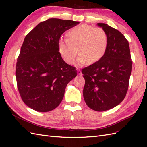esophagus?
Masks as SVG:
<instances>
[{
	"mask_svg": "<svg viewBox=\"0 0 147 147\" xmlns=\"http://www.w3.org/2000/svg\"><path fill=\"white\" fill-rule=\"evenodd\" d=\"M77 73H78V74L79 75H80V76H82V72L80 70H77Z\"/></svg>",
	"mask_w": 147,
	"mask_h": 147,
	"instance_id": "obj_1",
	"label": "esophagus"
}]
</instances>
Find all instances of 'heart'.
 <instances>
[{
  "label": "heart",
  "instance_id": "heart-1",
  "mask_svg": "<svg viewBox=\"0 0 147 147\" xmlns=\"http://www.w3.org/2000/svg\"><path fill=\"white\" fill-rule=\"evenodd\" d=\"M66 36L67 39L59 40L58 50L69 64L74 63L78 50L80 54L77 64L82 65L87 61L93 63L100 59L107 48V35L100 28L82 24L68 30Z\"/></svg>",
  "mask_w": 147,
  "mask_h": 147
}]
</instances>
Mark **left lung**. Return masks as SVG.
<instances>
[{
	"label": "left lung",
	"instance_id": "obj_1",
	"mask_svg": "<svg viewBox=\"0 0 147 147\" xmlns=\"http://www.w3.org/2000/svg\"><path fill=\"white\" fill-rule=\"evenodd\" d=\"M108 38L104 55L82 69L85 80L83 97L90 109L102 112L117 106L128 90L132 61L129 45L124 35L105 23H98Z\"/></svg>",
	"mask_w": 147,
	"mask_h": 147
}]
</instances>
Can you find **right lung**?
Segmentation results:
<instances>
[{"label":"right lung","instance_id":"1","mask_svg":"<svg viewBox=\"0 0 147 147\" xmlns=\"http://www.w3.org/2000/svg\"><path fill=\"white\" fill-rule=\"evenodd\" d=\"M78 21L50 18L26 35L18 57L17 87L24 103L40 112L56 109L67 84L77 76L74 67L65 63L58 50L59 38Z\"/></svg>","mask_w":147,"mask_h":147}]
</instances>
